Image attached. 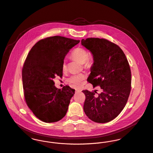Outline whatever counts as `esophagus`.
<instances>
[{"instance_id":"obj_1","label":"esophagus","mask_w":153,"mask_h":153,"mask_svg":"<svg viewBox=\"0 0 153 153\" xmlns=\"http://www.w3.org/2000/svg\"><path fill=\"white\" fill-rule=\"evenodd\" d=\"M76 92H81L82 91V90L80 88H76Z\"/></svg>"}]
</instances>
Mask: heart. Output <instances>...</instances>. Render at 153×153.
<instances>
[{"mask_svg": "<svg viewBox=\"0 0 153 153\" xmlns=\"http://www.w3.org/2000/svg\"><path fill=\"white\" fill-rule=\"evenodd\" d=\"M71 56L73 59L79 61L83 64L85 68H91L95 62L94 57L93 54L88 53L84 48H77L71 53ZM62 70L65 71L67 70V60L64 59L62 62ZM85 79V76L82 74H73L68 79V82L73 85H78L81 84L83 80Z\"/></svg>", "mask_w": 153, "mask_h": 153, "instance_id": "1", "label": "heart"}]
</instances>
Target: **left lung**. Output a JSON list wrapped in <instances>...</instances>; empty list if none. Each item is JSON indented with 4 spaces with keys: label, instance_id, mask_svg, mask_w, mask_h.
I'll list each match as a JSON object with an SVG mask.
<instances>
[{
    "label": "left lung",
    "instance_id": "1",
    "mask_svg": "<svg viewBox=\"0 0 153 153\" xmlns=\"http://www.w3.org/2000/svg\"><path fill=\"white\" fill-rule=\"evenodd\" d=\"M82 45L91 52L94 63L87 81L102 91L83 90V109L92 121L104 123L118 116L125 107L131 91V74L125 54L116 44L105 39L87 38Z\"/></svg>",
    "mask_w": 153,
    "mask_h": 153
}]
</instances>
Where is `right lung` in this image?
<instances>
[{"instance_id":"right-lung-1","label":"right lung","mask_w":153,"mask_h":153,"mask_svg":"<svg viewBox=\"0 0 153 153\" xmlns=\"http://www.w3.org/2000/svg\"><path fill=\"white\" fill-rule=\"evenodd\" d=\"M79 42L63 36L49 37L37 42L27 54L22 68L24 97L34 116L42 121H58L67 113L75 90L68 85L57 88L53 79L62 77V62Z\"/></svg>"}]
</instances>
